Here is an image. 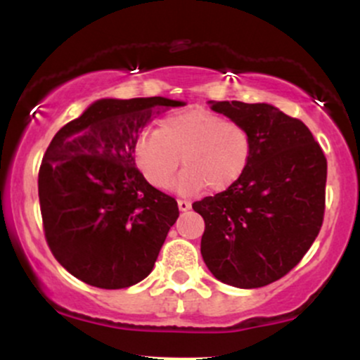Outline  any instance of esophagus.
Instances as JSON below:
<instances>
[{
    "instance_id": "esophagus-1",
    "label": "esophagus",
    "mask_w": 360,
    "mask_h": 360,
    "mask_svg": "<svg viewBox=\"0 0 360 360\" xmlns=\"http://www.w3.org/2000/svg\"><path fill=\"white\" fill-rule=\"evenodd\" d=\"M177 206H179L181 212H188V210L191 208V203H189V201H186V200H179V201H177Z\"/></svg>"
}]
</instances>
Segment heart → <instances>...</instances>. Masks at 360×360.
Listing matches in <instances>:
<instances>
[{
	"instance_id": "heart-1",
	"label": "heart",
	"mask_w": 360,
	"mask_h": 360,
	"mask_svg": "<svg viewBox=\"0 0 360 360\" xmlns=\"http://www.w3.org/2000/svg\"><path fill=\"white\" fill-rule=\"evenodd\" d=\"M134 152L139 169L155 188H171L183 157L186 169L177 179V191L189 194L206 186L225 191L249 167L252 137L240 123L194 108L169 115L159 128L142 131Z\"/></svg>"
}]
</instances>
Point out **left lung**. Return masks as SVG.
<instances>
[{
    "instance_id": "left-lung-1",
    "label": "left lung",
    "mask_w": 360,
    "mask_h": 360,
    "mask_svg": "<svg viewBox=\"0 0 360 360\" xmlns=\"http://www.w3.org/2000/svg\"><path fill=\"white\" fill-rule=\"evenodd\" d=\"M208 103L249 130L252 159L232 188L193 203L205 220L201 255L221 283L267 286L303 259L320 232L326 159L301 120L269 103Z\"/></svg>"
}]
</instances>
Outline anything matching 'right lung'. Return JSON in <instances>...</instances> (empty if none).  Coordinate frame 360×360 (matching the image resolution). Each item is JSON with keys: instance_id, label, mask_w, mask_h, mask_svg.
<instances>
[{"instance_id": "add662e5", "label": "right lung", "mask_w": 360, "mask_h": 360, "mask_svg": "<svg viewBox=\"0 0 360 360\" xmlns=\"http://www.w3.org/2000/svg\"><path fill=\"white\" fill-rule=\"evenodd\" d=\"M184 105L105 98L52 139L39 172L40 212L53 257L74 278L122 289L154 269L179 208L135 167V140L157 115Z\"/></svg>"}]
</instances>
